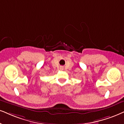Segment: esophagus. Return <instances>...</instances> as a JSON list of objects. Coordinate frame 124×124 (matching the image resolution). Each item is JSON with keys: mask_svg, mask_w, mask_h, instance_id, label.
<instances>
[{"mask_svg": "<svg viewBox=\"0 0 124 124\" xmlns=\"http://www.w3.org/2000/svg\"><path fill=\"white\" fill-rule=\"evenodd\" d=\"M61 69H63V67H61Z\"/></svg>", "mask_w": 124, "mask_h": 124, "instance_id": "1", "label": "esophagus"}]
</instances>
